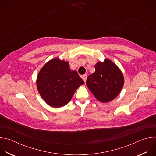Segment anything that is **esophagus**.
I'll use <instances>...</instances> for the list:
<instances>
[{
  "label": "esophagus",
  "instance_id": "1",
  "mask_svg": "<svg viewBox=\"0 0 156 156\" xmlns=\"http://www.w3.org/2000/svg\"><path fill=\"white\" fill-rule=\"evenodd\" d=\"M82 78H83V80H84V82H86V79H87V75L86 74H84V75H82Z\"/></svg>",
  "mask_w": 156,
  "mask_h": 156
}]
</instances>
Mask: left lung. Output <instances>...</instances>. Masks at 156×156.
<instances>
[{
  "label": "left lung",
  "instance_id": "left-lung-1",
  "mask_svg": "<svg viewBox=\"0 0 156 156\" xmlns=\"http://www.w3.org/2000/svg\"><path fill=\"white\" fill-rule=\"evenodd\" d=\"M86 85L99 101L107 103L120 94L124 85V76L115 63L105 58L95 65V72L87 77Z\"/></svg>",
  "mask_w": 156,
  "mask_h": 156
}]
</instances>
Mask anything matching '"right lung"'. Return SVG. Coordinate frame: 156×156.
I'll return each mask as SVG.
<instances>
[{
  "label": "right lung",
  "instance_id": "1",
  "mask_svg": "<svg viewBox=\"0 0 156 156\" xmlns=\"http://www.w3.org/2000/svg\"><path fill=\"white\" fill-rule=\"evenodd\" d=\"M84 83L77 72L70 69L69 62L58 57L44 65L36 79L40 96L47 104L54 108L67 104L76 90Z\"/></svg>",
  "mask_w": 156,
  "mask_h": 156
}]
</instances>
